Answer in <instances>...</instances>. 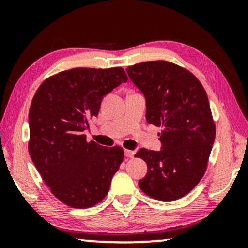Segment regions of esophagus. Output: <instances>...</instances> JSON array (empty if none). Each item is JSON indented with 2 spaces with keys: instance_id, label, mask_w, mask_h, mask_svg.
<instances>
[{
  "instance_id": "1",
  "label": "esophagus",
  "mask_w": 248,
  "mask_h": 248,
  "mask_svg": "<svg viewBox=\"0 0 248 248\" xmlns=\"http://www.w3.org/2000/svg\"><path fill=\"white\" fill-rule=\"evenodd\" d=\"M125 152V157H127V158H133L134 157V154L135 152L134 151H132V150H125L124 151Z\"/></svg>"
}]
</instances>
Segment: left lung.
I'll return each instance as SVG.
<instances>
[{
    "mask_svg": "<svg viewBox=\"0 0 248 248\" xmlns=\"http://www.w3.org/2000/svg\"><path fill=\"white\" fill-rule=\"evenodd\" d=\"M126 72L145 98L147 122L161 127V150L135 154L148 166L139 186L150 198L175 201L198 185L208 166L216 138L208 96L194 74L167 61L139 63Z\"/></svg>",
    "mask_w": 248,
    "mask_h": 248,
    "instance_id": "1",
    "label": "left lung"
}]
</instances>
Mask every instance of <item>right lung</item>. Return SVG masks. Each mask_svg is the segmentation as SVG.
Instances as JSON below:
<instances>
[{
	"label": "right lung",
	"mask_w": 248,
	"mask_h": 248,
	"mask_svg": "<svg viewBox=\"0 0 248 248\" xmlns=\"http://www.w3.org/2000/svg\"><path fill=\"white\" fill-rule=\"evenodd\" d=\"M126 81L122 67H76L49 77L32 98L30 158L54 196L71 208L99 203L123 161V148L87 142L83 132L103 98Z\"/></svg>",
	"instance_id": "1"
}]
</instances>
